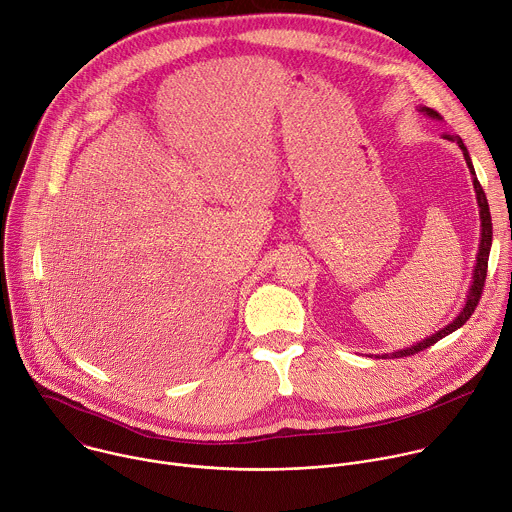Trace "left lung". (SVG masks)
I'll return each mask as SVG.
<instances>
[{
  "mask_svg": "<svg viewBox=\"0 0 512 512\" xmlns=\"http://www.w3.org/2000/svg\"><path fill=\"white\" fill-rule=\"evenodd\" d=\"M420 113H424L426 117L430 119H436L440 121L442 117L434 111V109H428V107H418ZM444 139L448 141H454L462 153H464V159H466V165L470 169V175H472V185H474V191H476V201H478V214H480V244H478V254H476V266H474V272H472V284L468 288V296H466V302L462 306L460 315L448 323L444 329L436 331L432 337H426L424 341L416 343V345H410L405 349H399V351H393V353H383V355H375V357H381V359H397V357H407V355H414L418 351H424L428 347H432L434 343H438L440 339H444L446 335L458 331L474 313L476 304L480 300V294H482V286H484V280H486V268H488V254H490V246H492V220H490V210H488V201H486V195H484V189L480 185V181L476 179V171H474V165H472V159L468 155V149L466 145L462 143V139L458 135H444Z\"/></svg>",
  "mask_w": 512,
  "mask_h": 512,
  "instance_id": "left-lung-1",
  "label": "left lung"
}]
</instances>
